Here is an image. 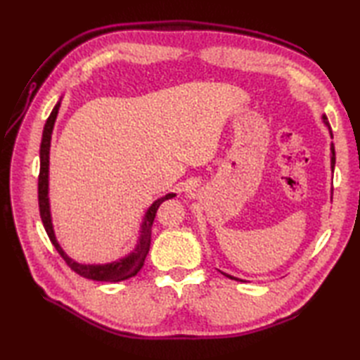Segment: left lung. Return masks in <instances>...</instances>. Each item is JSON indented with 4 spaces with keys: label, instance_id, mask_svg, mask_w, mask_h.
Returning a JSON list of instances; mask_svg holds the SVG:
<instances>
[{
    "label": "left lung",
    "instance_id": "left-lung-1",
    "mask_svg": "<svg viewBox=\"0 0 360 360\" xmlns=\"http://www.w3.org/2000/svg\"><path fill=\"white\" fill-rule=\"evenodd\" d=\"M323 122H325V125L328 127V129H330V134L333 136V131H331V127H330V124H328V119H326V116H323ZM334 164H335V151H334V145H331V168L334 170ZM224 274V272H223ZM226 277H229V278H232V280H236V281H243V280H240V278H236V277H232V275H229V274H224Z\"/></svg>",
    "mask_w": 360,
    "mask_h": 360
}]
</instances>
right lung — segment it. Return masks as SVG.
<instances>
[{
    "instance_id": "1",
    "label": "right lung",
    "mask_w": 360,
    "mask_h": 360,
    "mask_svg": "<svg viewBox=\"0 0 360 360\" xmlns=\"http://www.w3.org/2000/svg\"><path fill=\"white\" fill-rule=\"evenodd\" d=\"M60 110V101L57 105L53 106L52 112L49 114L48 120L44 124L43 129V137H41V145H40V174H38V207H40V217L43 221V226L46 229V233H48L51 243L53 244V248L57 249V252L62 258L66 262V264L71 267L74 272H77L79 275L89 280H96V281H122L127 278H131L134 275L142 269L145 258L148 255L150 250V244H151V226L153 221H155L156 212L159 209V205L162 204L165 200H170V198L176 196L174 193H168L162 198H159L155 202H153L148 210L145 212V217L141 226V236L139 241H137L136 248L133 252L124 258H119L117 262L112 263H106V264H82L74 262L72 258L68 257L65 254V250L60 248V244L56 238V233H53V227H52V218H51V209H49V148H51V136H52V129L53 124H56L57 114Z\"/></svg>"
}]
</instances>
